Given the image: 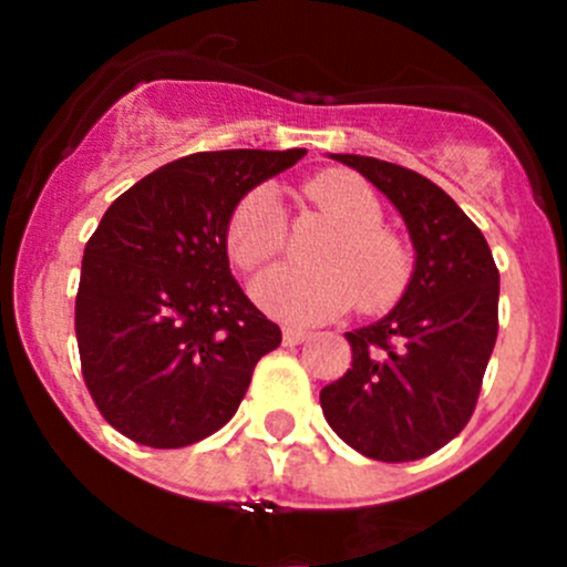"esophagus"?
Instances as JSON below:
<instances>
[{"label": "esophagus", "mask_w": 567, "mask_h": 567, "mask_svg": "<svg viewBox=\"0 0 567 567\" xmlns=\"http://www.w3.org/2000/svg\"><path fill=\"white\" fill-rule=\"evenodd\" d=\"M309 340L307 329H298V327H284V346H298Z\"/></svg>", "instance_id": "obj_1"}]
</instances>
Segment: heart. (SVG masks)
I'll return each mask as SVG.
<instances>
[{
	"label": "heart",
	"instance_id": "heart-1",
	"mask_svg": "<svg viewBox=\"0 0 567 567\" xmlns=\"http://www.w3.org/2000/svg\"><path fill=\"white\" fill-rule=\"evenodd\" d=\"M340 224L320 255L323 267L280 264L255 280L264 312L289 323H315L346 312L360 298L363 309L392 303L409 284L412 255L400 235L385 229L372 187L352 173H320L303 187ZM229 255L240 269H258L287 247V213L272 187L249 189L233 209L227 229Z\"/></svg>",
	"mask_w": 567,
	"mask_h": 567
}]
</instances>
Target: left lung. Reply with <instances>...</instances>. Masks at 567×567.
I'll return each mask as SVG.
<instances>
[{"mask_svg": "<svg viewBox=\"0 0 567 567\" xmlns=\"http://www.w3.org/2000/svg\"><path fill=\"white\" fill-rule=\"evenodd\" d=\"M332 158L403 215L414 272L392 312L346 332L352 369L320 389V409L363 457H429L463 432L477 405L497 343V264L477 224L434 182L369 155Z\"/></svg>", "mask_w": 567, "mask_h": 567, "instance_id": "8db88e82", "label": "left lung"}]
</instances>
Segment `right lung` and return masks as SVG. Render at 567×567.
<instances>
[{
    "label": "right lung",
    "mask_w": 567,
    "mask_h": 567,
    "mask_svg": "<svg viewBox=\"0 0 567 567\" xmlns=\"http://www.w3.org/2000/svg\"><path fill=\"white\" fill-rule=\"evenodd\" d=\"M307 150L193 153L110 204L82 258L76 340L115 432L182 449L233 420L280 329L229 272L235 204Z\"/></svg>",
    "instance_id": "add662e5"
}]
</instances>
